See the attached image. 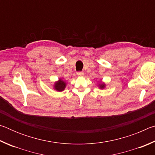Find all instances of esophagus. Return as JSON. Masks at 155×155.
I'll use <instances>...</instances> for the list:
<instances>
[{
	"instance_id": "34e87169",
	"label": "esophagus",
	"mask_w": 155,
	"mask_h": 155,
	"mask_svg": "<svg viewBox=\"0 0 155 155\" xmlns=\"http://www.w3.org/2000/svg\"><path fill=\"white\" fill-rule=\"evenodd\" d=\"M77 76L78 77H83L84 76V73L83 72H77Z\"/></svg>"
}]
</instances>
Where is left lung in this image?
<instances>
[{"label":"left lung","mask_w":155,"mask_h":155,"mask_svg":"<svg viewBox=\"0 0 155 155\" xmlns=\"http://www.w3.org/2000/svg\"><path fill=\"white\" fill-rule=\"evenodd\" d=\"M105 87V84L103 83H101L99 84V88L100 89H104Z\"/></svg>","instance_id":"8db88e82"}]
</instances>
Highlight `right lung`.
Returning <instances> with one entry per match:
<instances>
[{
  "mask_svg": "<svg viewBox=\"0 0 155 155\" xmlns=\"http://www.w3.org/2000/svg\"><path fill=\"white\" fill-rule=\"evenodd\" d=\"M65 86H66V83L61 78H59L58 81L54 83V89L57 91H62L65 90Z\"/></svg>",
  "mask_w": 155,
  "mask_h": 155,
  "instance_id": "1",
  "label": "right lung"
}]
</instances>
